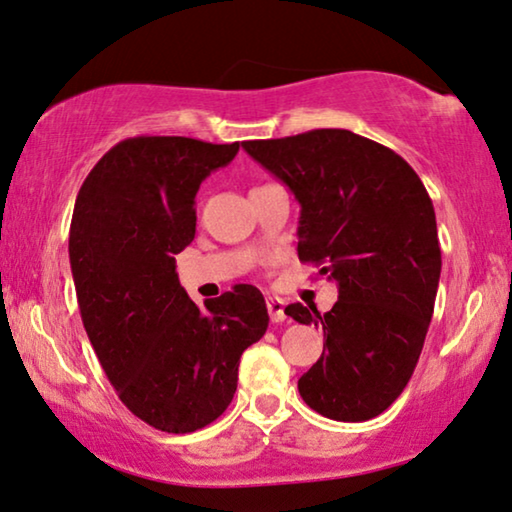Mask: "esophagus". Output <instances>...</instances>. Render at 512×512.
Here are the masks:
<instances>
[{
	"label": "esophagus",
	"mask_w": 512,
	"mask_h": 512,
	"mask_svg": "<svg viewBox=\"0 0 512 512\" xmlns=\"http://www.w3.org/2000/svg\"><path fill=\"white\" fill-rule=\"evenodd\" d=\"M266 308H269V317H271V322L273 324H280V322H285L287 319V315H285V301L282 299H266Z\"/></svg>",
	"instance_id": "esophagus-1"
}]
</instances>
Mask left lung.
Listing matches in <instances>:
<instances>
[{
    "mask_svg": "<svg viewBox=\"0 0 512 512\" xmlns=\"http://www.w3.org/2000/svg\"><path fill=\"white\" fill-rule=\"evenodd\" d=\"M243 149L301 204L299 259L338 282L324 315H285L324 331V352L299 379L310 409L361 423L400 398L423 352L441 276L430 195L393 149L342 128H319Z\"/></svg>",
    "mask_w": 512,
    "mask_h": 512,
    "instance_id": "1",
    "label": "left lung"
}]
</instances>
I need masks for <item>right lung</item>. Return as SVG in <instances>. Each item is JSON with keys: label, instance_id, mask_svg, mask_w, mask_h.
<instances>
[{"label": "right lung", "instance_id": "1", "mask_svg": "<svg viewBox=\"0 0 512 512\" xmlns=\"http://www.w3.org/2000/svg\"><path fill=\"white\" fill-rule=\"evenodd\" d=\"M239 142L128 137L114 144L75 200L68 257L82 324L119 400L144 423L186 434L227 409L239 358L266 333L253 285L200 310L177 276L195 239V195L232 163Z\"/></svg>", "mask_w": 512, "mask_h": 512}]
</instances>
